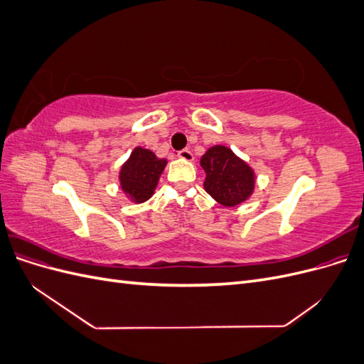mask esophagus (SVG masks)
<instances>
[{
    "mask_svg": "<svg viewBox=\"0 0 364 364\" xmlns=\"http://www.w3.org/2000/svg\"><path fill=\"white\" fill-rule=\"evenodd\" d=\"M178 156L182 159V161H186V162H193L194 161V156H193V153L188 150V149H185V150H181L179 153H178Z\"/></svg>",
    "mask_w": 364,
    "mask_h": 364,
    "instance_id": "obj_1",
    "label": "esophagus"
}]
</instances>
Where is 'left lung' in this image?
<instances>
[{
	"instance_id": "8db88e82",
	"label": "left lung",
	"mask_w": 364,
	"mask_h": 364,
	"mask_svg": "<svg viewBox=\"0 0 364 364\" xmlns=\"http://www.w3.org/2000/svg\"><path fill=\"white\" fill-rule=\"evenodd\" d=\"M200 165L205 171V191L222 206H238L255 191V170L226 146L209 147Z\"/></svg>"
}]
</instances>
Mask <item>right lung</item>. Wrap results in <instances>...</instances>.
Returning <instances> with one entry per match:
<instances>
[{"mask_svg":"<svg viewBox=\"0 0 364 364\" xmlns=\"http://www.w3.org/2000/svg\"><path fill=\"white\" fill-rule=\"evenodd\" d=\"M167 159L144 147H135L118 173L119 188L132 203H144L155 194Z\"/></svg>","mask_w":364,"mask_h":364,"instance_id":"obj_1","label":"right lung"}]
</instances>
